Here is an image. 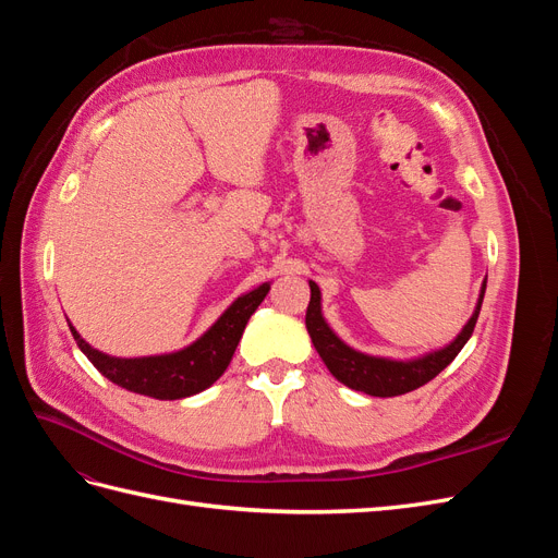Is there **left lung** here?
Masks as SVG:
<instances>
[{
	"instance_id": "left-lung-1",
	"label": "left lung",
	"mask_w": 558,
	"mask_h": 558,
	"mask_svg": "<svg viewBox=\"0 0 558 558\" xmlns=\"http://www.w3.org/2000/svg\"><path fill=\"white\" fill-rule=\"evenodd\" d=\"M310 289H312V298H310V307H307V316H305L307 332L318 351V356L324 359L332 377L337 381H342L344 386L353 388V391H363L367 396H377V398H391V396L410 393V391H414V388L428 384L433 377L440 375L456 356H459V351L470 340L472 330H475L484 291H486V281L482 283V293L477 300L475 314L470 316V320L459 332V337H456L453 342H449L445 349L430 351V353H426V356L414 359V361L377 359V356H367V353H361L356 349L347 347L340 337L330 330L324 314H320L318 286L314 281H310Z\"/></svg>"
}]
</instances>
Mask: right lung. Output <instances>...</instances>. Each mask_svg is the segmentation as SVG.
Segmentation results:
<instances>
[{
  "label": "right lung",
  "instance_id": "add662e5",
  "mask_svg": "<svg viewBox=\"0 0 558 558\" xmlns=\"http://www.w3.org/2000/svg\"><path fill=\"white\" fill-rule=\"evenodd\" d=\"M267 291L269 283H263L258 289L238 298L197 342L174 353H162V356H107V353L93 349L83 340L72 324L70 330L78 349L86 353L88 361L109 381L128 388L132 393H142L156 400H179L205 391L226 373L251 314L258 310Z\"/></svg>",
  "mask_w": 558,
  "mask_h": 558
}]
</instances>
